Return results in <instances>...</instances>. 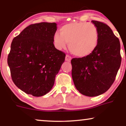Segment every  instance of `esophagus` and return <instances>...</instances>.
<instances>
[{"mask_svg": "<svg viewBox=\"0 0 126 126\" xmlns=\"http://www.w3.org/2000/svg\"><path fill=\"white\" fill-rule=\"evenodd\" d=\"M71 59H72L71 57H70L69 55H66V57H65V60H66V61L70 62V60H71Z\"/></svg>", "mask_w": 126, "mask_h": 126, "instance_id": "1", "label": "esophagus"}]
</instances>
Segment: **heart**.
I'll return each instance as SVG.
<instances>
[{"label": "heart", "instance_id": "heart-1", "mask_svg": "<svg viewBox=\"0 0 126 126\" xmlns=\"http://www.w3.org/2000/svg\"><path fill=\"white\" fill-rule=\"evenodd\" d=\"M56 33L53 40L58 49H65L66 44L72 54L79 57L89 56L99 44L97 27L91 22H73L63 25Z\"/></svg>", "mask_w": 126, "mask_h": 126}]
</instances>
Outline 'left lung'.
<instances>
[{"label": "left lung", "instance_id": "obj_1", "mask_svg": "<svg viewBox=\"0 0 126 126\" xmlns=\"http://www.w3.org/2000/svg\"><path fill=\"white\" fill-rule=\"evenodd\" d=\"M99 33V44L89 56L71 60L72 76L76 89L85 96H99L109 89L121 64L120 45L111 29L92 20Z\"/></svg>", "mask_w": 126, "mask_h": 126}]
</instances>
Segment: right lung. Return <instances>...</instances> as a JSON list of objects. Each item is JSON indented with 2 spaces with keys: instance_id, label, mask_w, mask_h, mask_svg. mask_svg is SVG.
Wrapping results in <instances>:
<instances>
[{
  "instance_id": "1",
  "label": "right lung",
  "mask_w": 126,
  "mask_h": 126,
  "mask_svg": "<svg viewBox=\"0 0 126 126\" xmlns=\"http://www.w3.org/2000/svg\"><path fill=\"white\" fill-rule=\"evenodd\" d=\"M56 23L32 24L13 39L7 63L14 83L27 94H47L65 61V53L54 47Z\"/></svg>"
}]
</instances>
